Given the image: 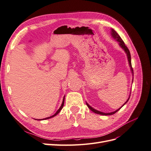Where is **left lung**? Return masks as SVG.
I'll return each instance as SVG.
<instances>
[{
	"label": "left lung",
	"mask_w": 151,
	"mask_h": 151,
	"mask_svg": "<svg viewBox=\"0 0 151 151\" xmlns=\"http://www.w3.org/2000/svg\"><path fill=\"white\" fill-rule=\"evenodd\" d=\"M111 35H112V36H113V37L115 38V39H116L118 42H119V45H120V46L124 50V51L125 52V53H127V58H128V60H129V65H130V68H131V70H132V74H133V75H134V70H133V68H132V63H131V56H130V51H129V48H128L127 47V46L126 45H125V43H124V42H123V41L122 40V39L121 38V37L120 36L118 35V34L116 33V32L114 30V29H111ZM132 82H133V81H132ZM129 98H130V97L129 98V99H128L127 100V101L124 103V104L123 105V106H124V105L127 103V101H129ZM86 104H87V106H88V107L91 109V111H93L94 113H97V114H99V115H113V114H115V113H116L118 110H119V109H120V108L123 106H122L120 108H119V109H118L117 110H116V111H113V112H111V113H103V112H101V111H98V110H96V109H94V108H93L91 106H90L89 105L86 103Z\"/></svg>",
	"instance_id": "1"
}]
</instances>
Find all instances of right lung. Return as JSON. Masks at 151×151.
Wrapping results in <instances>:
<instances>
[{"label": "right lung", "mask_w": 151, "mask_h": 151, "mask_svg": "<svg viewBox=\"0 0 151 151\" xmlns=\"http://www.w3.org/2000/svg\"><path fill=\"white\" fill-rule=\"evenodd\" d=\"M64 100H65V96L63 97V101H62V105H61V106H60V108H59L58 110L57 111V112L54 114L53 115H52V116H49V117H47V118H44V119H43V120H47V119H49V118H52V117H53V116H55V115H57V114L60 112V111H61V109H62V108H63V104H64Z\"/></svg>", "instance_id": "obj_1"}]
</instances>
